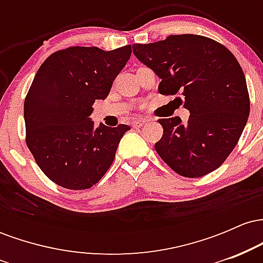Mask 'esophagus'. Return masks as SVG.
<instances>
[{
  "label": "esophagus",
  "mask_w": 263,
  "mask_h": 263,
  "mask_svg": "<svg viewBox=\"0 0 263 263\" xmlns=\"http://www.w3.org/2000/svg\"><path fill=\"white\" fill-rule=\"evenodd\" d=\"M147 122H148V120H146V119H137V120H135L134 122H132V126H134L135 128H140L144 125V123H147Z\"/></svg>",
  "instance_id": "1"
}]
</instances>
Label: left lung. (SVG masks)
<instances>
[{
	"label": "left lung",
	"mask_w": 263,
	"mask_h": 263,
	"mask_svg": "<svg viewBox=\"0 0 263 263\" xmlns=\"http://www.w3.org/2000/svg\"><path fill=\"white\" fill-rule=\"evenodd\" d=\"M136 58L162 81L163 95L182 92L188 122L158 120L159 157L180 176L203 177L224 163L237 144L250 115V98L240 64L228 48L195 34L134 44Z\"/></svg>",
	"instance_id": "1"
}]
</instances>
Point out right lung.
Segmentation results:
<instances>
[{
    "label": "right lung",
    "instance_id": "obj_1",
    "mask_svg": "<svg viewBox=\"0 0 263 263\" xmlns=\"http://www.w3.org/2000/svg\"><path fill=\"white\" fill-rule=\"evenodd\" d=\"M131 45L105 50L70 47L48 57L25 100L26 142L42 172L66 189L91 188L112 164L129 126L96 127L95 100L107 98Z\"/></svg>",
    "mask_w": 263,
    "mask_h": 263
}]
</instances>
